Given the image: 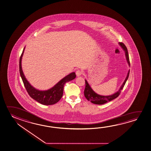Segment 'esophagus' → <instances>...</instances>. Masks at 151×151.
<instances>
[{
    "label": "esophagus",
    "mask_w": 151,
    "mask_h": 151,
    "mask_svg": "<svg viewBox=\"0 0 151 151\" xmlns=\"http://www.w3.org/2000/svg\"><path fill=\"white\" fill-rule=\"evenodd\" d=\"M76 73V75H77V76H78V77H80V76H81V74H82V72L81 71V70H77Z\"/></svg>",
    "instance_id": "obj_1"
}]
</instances>
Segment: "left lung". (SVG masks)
<instances>
[{"label":"left lung","instance_id":"obj_1","mask_svg":"<svg viewBox=\"0 0 151 151\" xmlns=\"http://www.w3.org/2000/svg\"><path fill=\"white\" fill-rule=\"evenodd\" d=\"M119 44L120 45V46L122 47V49H123V50L124 51L125 55L126 57V59L127 60V62L128 63V65L130 66V63H129V53L127 51L126 46H125L124 44L122 42H119ZM129 70L128 71V73L127 74V76L126 78L125 79L123 83L122 86L120 87V89L119 90V91H117L116 92H115L114 94H113L110 96H101L98 94L96 93L91 88V86H90L88 82H87L86 80H85L86 81V88L84 91V96L86 98V99L90 101L91 103L96 104H103L104 103H107L108 102L114 100V99L116 98L118 96L120 95L121 93V91L122 90L123 87L124 86L125 84L127 82V80L129 78Z\"/></svg>","mask_w":151,"mask_h":151}]
</instances>
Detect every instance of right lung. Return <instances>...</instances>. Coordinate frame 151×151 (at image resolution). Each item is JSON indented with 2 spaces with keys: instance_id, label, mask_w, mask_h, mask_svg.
Instances as JSON below:
<instances>
[{
  "instance_id": "right-lung-1",
  "label": "right lung",
  "mask_w": 151,
  "mask_h": 151,
  "mask_svg": "<svg viewBox=\"0 0 151 151\" xmlns=\"http://www.w3.org/2000/svg\"><path fill=\"white\" fill-rule=\"evenodd\" d=\"M24 48L19 60V71L24 86L27 92L32 98L43 105H52L57 103L63 96V87L65 83L75 79L76 75L75 72H72L61 79L55 86L49 90L40 91L35 89L27 81L22 71V60L24 52Z\"/></svg>"
}]
</instances>
